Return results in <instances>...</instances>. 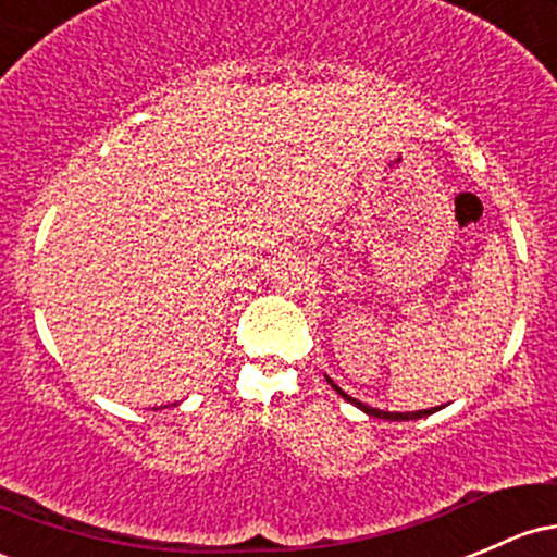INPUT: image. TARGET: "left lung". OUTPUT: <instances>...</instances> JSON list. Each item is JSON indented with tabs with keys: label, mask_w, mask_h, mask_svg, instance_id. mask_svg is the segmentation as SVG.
Returning a JSON list of instances; mask_svg holds the SVG:
<instances>
[{
	"label": "left lung",
	"mask_w": 557,
	"mask_h": 557,
	"mask_svg": "<svg viewBox=\"0 0 557 557\" xmlns=\"http://www.w3.org/2000/svg\"><path fill=\"white\" fill-rule=\"evenodd\" d=\"M326 382H329V385H332L334 391H337L339 396H343L345 400H350V404L356 406V409H361L363 414H369V417H376V420H387V422H409V420H422V417H428V414H433V411H438V406H435V409H420V411H385V409H374V406L361 404V400H356L352 396H348V393H345V391H339V387L334 385L332 376H326Z\"/></svg>",
	"instance_id": "left-lung-1"
}]
</instances>
